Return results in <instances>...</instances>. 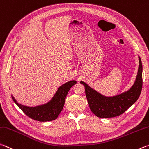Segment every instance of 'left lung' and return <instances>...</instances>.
<instances>
[{
    "mask_svg": "<svg viewBox=\"0 0 149 149\" xmlns=\"http://www.w3.org/2000/svg\"><path fill=\"white\" fill-rule=\"evenodd\" d=\"M139 61L138 72L133 86L128 91L118 95L112 97L103 96L91 88L85 82H80L85 86V94L89 107L94 115L100 118L117 117L125 112L137 100L143 85V66L139 56Z\"/></svg>",
    "mask_w": 149,
    "mask_h": 149,
    "instance_id": "1",
    "label": "left lung"
}]
</instances>
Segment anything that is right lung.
Returning <instances> with one entry per match:
<instances>
[{
	"label": "right lung",
	"instance_id": "right-lung-1",
	"mask_svg": "<svg viewBox=\"0 0 149 149\" xmlns=\"http://www.w3.org/2000/svg\"><path fill=\"white\" fill-rule=\"evenodd\" d=\"M75 81L64 83L58 88L52 99L47 104L35 107H29L23 105L17 102L16 100L12 96V100L16 105L32 119L40 122H46L55 120L63 110L65 99L68 93L73 85L76 84Z\"/></svg>",
	"mask_w": 149,
	"mask_h": 149
}]
</instances>
